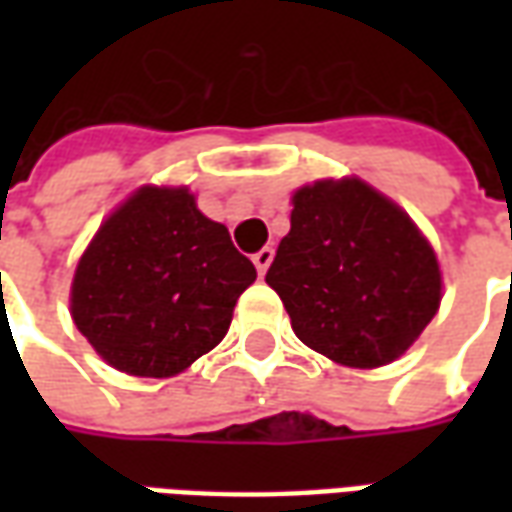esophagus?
Returning <instances> with one entry per match:
<instances>
[{
	"mask_svg": "<svg viewBox=\"0 0 512 512\" xmlns=\"http://www.w3.org/2000/svg\"><path fill=\"white\" fill-rule=\"evenodd\" d=\"M252 260H255L257 271H260V274H266L268 266H271V260H274V249H271V246H263L260 252H255Z\"/></svg>",
	"mask_w": 512,
	"mask_h": 512,
	"instance_id": "esophagus-1",
	"label": "esophagus"
}]
</instances>
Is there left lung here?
Instances as JSON below:
<instances>
[{
	"label": "left lung",
	"mask_w": 512,
	"mask_h": 512,
	"mask_svg": "<svg viewBox=\"0 0 512 512\" xmlns=\"http://www.w3.org/2000/svg\"><path fill=\"white\" fill-rule=\"evenodd\" d=\"M266 282L301 343L362 370L406 354L441 301L428 238L359 178L315 180L293 194L290 233Z\"/></svg>",
	"instance_id": "obj_1"
}]
</instances>
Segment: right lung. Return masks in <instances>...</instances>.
Masks as SVG:
<instances>
[{
	"mask_svg": "<svg viewBox=\"0 0 512 512\" xmlns=\"http://www.w3.org/2000/svg\"><path fill=\"white\" fill-rule=\"evenodd\" d=\"M255 279L252 260L189 189L145 186L84 249L71 315L115 370L169 378L222 343L235 301Z\"/></svg>",
	"mask_w": 512,
	"mask_h": 512,
	"instance_id": "obj_1",
	"label": "right lung"
}]
</instances>
